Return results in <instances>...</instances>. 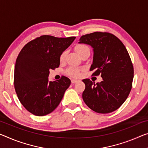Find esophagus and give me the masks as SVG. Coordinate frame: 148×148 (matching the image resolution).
I'll list each match as a JSON object with an SVG mask.
<instances>
[{
	"mask_svg": "<svg viewBox=\"0 0 148 148\" xmlns=\"http://www.w3.org/2000/svg\"><path fill=\"white\" fill-rule=\"evenodd\" d=\"M71 82L72 84H76L78 82V80H77V79H72Z\"/></svg>",
	"mask_w": 148,
	"mask_h": 148,
	"instance_id": "34e87169",
	"label": "esophagus"
}]
</instances>
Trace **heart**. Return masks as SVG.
<instances>
[{"label":"heart","mask_w":148,"mask_h":148,"mask_svg":"<svg viewBox=\"0 0 148 148\" xmlns=\"http://www.w3.org/2000/svg\"><path fill=\"white\" fill-rule=\"evenodd\" d=\"M86 49H88V47L87 46L84 45H77L75 47V50H76L77 53H78L79 55H80ZM66 55V52L64 51V52L61 54V55H60V60H64L65 58ZM66 74L70 76L74 77V78H77V77H78L79 76V74H80V69L76 67H70L69 69H67Z\"/></svg>","instance_id":"1"}]
</instances>
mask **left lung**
I'll return each instance as SVG.
<instances>
[{"label": "left lung", "instance_id": "1", "mask_svg": "<svg viewBox=\"0 0 148 148\" xmlns=\"http://www.w3.org/2000/svg\"><path fill=\"white\" fill-rule=\"evenodd\" d=\"M78 43L93 48L90 71L101 75L103 80L96 84L90 79H83L86 88L84 101L91 110L109 113L119 109L127 99L132 88L134 68L127 50L119 38L109 33H91L82 36Z\"/></svg>", "mask_w": 148, "mask_h": 148}]
</instances>
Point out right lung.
I'll use <instances>...</instances> for the list:
<instances>
[{"label": "right lung", "instance_id": "obj_1", "mask_svg": "<svg viewBox=\"0 0 148 148\" xmlns=\"http://www.w3.org/2000/svg\"><path fill=\"white\" fill-rule=\"evenodd\" d=\"M75 39L42 36L27 43L20 52L14 84L20 103L33 114L51 113L61 101L71 82L65 76L49 81V70L59 66L60 55Z\"/></svg>", "mask_w": 148, "mask_h": 148}]
</instances>
